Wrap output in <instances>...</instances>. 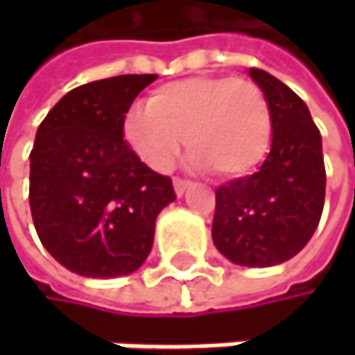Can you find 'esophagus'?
<instances>
[{
	"mask_svg": "<svg viewBox=\"0 0 355 355\" xmlns=\"http://www.w3.org/2000/svg\"><path fill=\"white\" fill-rule=\"evenodd\" d=\"M173 184H175V193H177L178 197H182V195L187 193V189L191 187V182H187V180H182V178H175Z\"/></svg>",
	"mask_w": 355,
	"mask_h": 355,
	"instance_id": "esophagus-1",
	"label": "esophagus"
}]
</instances>
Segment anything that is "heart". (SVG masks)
<instances>
[{"label":"heart","instance_id":"heart-1","mask_svg":"<svg viewBox=\"0 0 355 355\" xmlns=\"http://www.w3.org/2000/svg\"><path fill=\"white\" fill-rule=\"evenodd\" d=\"M271 108L250 80L195 76L154 90L148 105L133 107L123 135L154 171L164 173L177 160L182 137L197 168L224 178L250 175L271 146Z\"/></svg>","mask_w":355,"mask_h":355}]
</instances>
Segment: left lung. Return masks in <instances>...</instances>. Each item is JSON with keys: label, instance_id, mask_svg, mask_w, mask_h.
I'll return each instance as SVG.
<instances>
[{"label": "left lung", "instance_id": "1", "mask_svg": "<svg viewBox=\"0 0 355 355\" xmlns=\"http://www.w3.org/2000/svg\"><path fill=\"white\" fill-rule=\"evenodd\" d=\"M271 108V150L259 173L216 191L211 239L234 265L273 267L313 239L324 205L322 139L306 103L271 73L250 67Z\"/></svg>", "mask_w": 355, "mask_h": 355}]
</instances>
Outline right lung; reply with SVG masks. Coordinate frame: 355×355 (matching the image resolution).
Returning <instances> with one entry per match:
<instances>
[{
    "label": "right lung",
    "mask_w": 355,
    "mask_h": 355,
    "mask_svg": "<svg viewBox=\"0 0 355 355\" xmlns=\"http://www.w3.org/2000/svg\"><path fill=\"white\" fill-rule=\"evenodd\" d=\"M156 73L96 80L67 92L38 125L31 211L42 247L71 273L110 279L137 271L173 180L123 139L125 112Z\"/></svg>",
    "instance_id": "right-lung-1"
}]
</instances>
